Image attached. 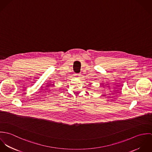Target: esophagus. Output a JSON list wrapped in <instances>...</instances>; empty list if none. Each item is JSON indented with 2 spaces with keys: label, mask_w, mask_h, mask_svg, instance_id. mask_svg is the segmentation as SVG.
I'll return each instance as SVG.
<instances>
[{
  "label": "esophagus",
  "mask_w": 152,
  "mask_h": 152,
  "mask_svg": "<svg viewBox=\"0 0 152 152\" xmlns=\"http://www.w3.org/2000/svg\"><path fill=\"white\" fill-rule=\"evenodd\" d=\"M77 75L78 76V77H80V74H77Z\"/></svg>",
  "instance_id": "esophagus-1"
}]
</instances>
